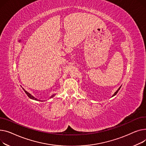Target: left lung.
I'll use <instances>...</instances> for the list:
<instances>
[{"label":"left lung","mask_w":146,"mask_h":146,"mask_svg":"<svg viewBox=\"0 0 146 146\" xmlns=\"http://www.w3.org/2000/svg\"><path fill=\"white\" fill-rule=\"evenodd\" d=\"M121 86H120V87H119V88H118V90H117V91H115V93H114V94H113V96H112V97H114V96H115V95H116V94H117V92H118V91H119V89H120V88H121Z\"/></svg>","instance_id":"left-lung-1"}]
</instances>
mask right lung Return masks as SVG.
<instances>
[{
    "mask_svg": "<svg viewBox=\"0 0 146 146\" xmlns=\"http://www.w3.org/2000/svg\"><path fill=\"white\" fill-rule=\"evenodd\" d=\"M22 89L23 90V91H25V92L27 94V95L28 96V97L29 98H31V99H32V100H36V101H41V102H42V101H42V100H38V99H37L36 98H35V97H34L33 96H32L31 94H30V93H29L28 92H27V91H26L23 88H22ZM55 96V94H54V95H52V96H51L50 98H49V99L50 98H53L54 96Z\"/></svg>",
    "mask_w": 146,
    "mask_h": 146,
    "instance_id": "obj_1",
    "label": "right lung"
}]
</instances>
